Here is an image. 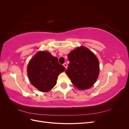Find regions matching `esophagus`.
Wrapping results in <instances>:
<instances>
[{
    "label": "esophagus",
    "instance_id": "esophagus-1",
    "mask_svg": "<svg viewBox=\"0 0 129 129\" xmlns=\"http://www.w3.org/2000/svg\"><path fill=\"white\" fill-rule=\"evenodd\" d=\"M63 66H64V67H65V68L66 69H67V63H63Z\"/></svg>",
    "mask_w": 129,
    "mask_h": 129
}]
</instances>
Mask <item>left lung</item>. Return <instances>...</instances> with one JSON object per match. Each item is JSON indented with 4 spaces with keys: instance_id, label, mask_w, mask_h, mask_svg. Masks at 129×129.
Instances as JSON below:
<instances>
[{
    "instance_id": "left-lung-1",
    "label": "left lung",
    "mask_w": 129,
    "mask_h": 129,
    "mask_svg": "<svg viewBox=\"0 0 129 129\" xmlns=\"http://www.w3.org/2000/svg\"><path fill=\"white\" fill-rule=\"evenodd\" d=\"M70 63L66 74L72 83L79 89L91 87L99 76V62L91 50L81 46L68 54Z\"/></svg>"
}]
</instances>
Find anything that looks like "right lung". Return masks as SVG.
Here are the masks:
<instances>
[{
	"label": "right lung",
	"mask_w": 129,
	"mask_h": 129,
	"mask_svg": "<svg viewBox=\"0 0 129 129\" xmlns=\"http://www.w3.org/2000/svg\"><path fill=\"white\" fill-rule=\"evenodd\" d=\"M66 70L58 58L48 52H39L31 59L27 67L30 82L42 92L50 90L56 84L59 74Z\"/></svg>",
	"instance_id": "1"
}]
</instances>
